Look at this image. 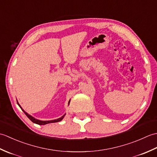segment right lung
<instances>
[{
	"instance_id": "right-lung-1",
	"label": "right lung",
	"mask_w": 157,
	"mask_h": 157,
	"mask_svg": "<svg viewBox=\"0 0 157 157\" xmlns=\"http://www.w3.org/2000/svg\"><path fill=\"white\" fill-rule=\"evenodd\" d=\"M70 101H71V100H69V102H68V105H69ZM17 105L19 106V107L21 109V110H22V111H23V112H24V113L26 115V116H27L28 117L29 119H30L33 123H36V124H38V125H46V124H48V123L59 122V121H61V120H62L63 118H64V117H65V115H66V114H64L62 117H60V118L56 119H54V120H49V121H41V120H39V119H36L35 117H32V115H29L28 113H26V112L24 111V110H23V109L21 107V106H20V105L19 104V102H18L17 101Z\"/></svg>"
}]
</instances>
